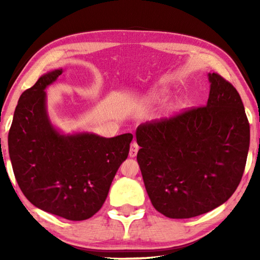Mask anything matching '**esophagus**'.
Masks as SVG:
<instances>
[{"instance_id": "obj_1", "label": "esophagus", "mask_w": 260, "mask_h": 260, "mask_svg": "<svg viewBox=\"0 0 260 260\" xmlns=\"http://www.w3.org/2000/svg\"><path fill=\"white\" fill-rule=\"evenodd\" d=\"M139 148H140V146L137 145L136 142L132 143L131 147H129V156L131 157H135L137 155V152H139Z\"/></svg>"}]
</instances>
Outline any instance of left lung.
<instances>
[{"label":"left lung","instance_id":"left-lung-1","mask_svg":"<svg viewBox=\"0 0 260 260\" xmlns=\"http://www.w3.org/2000/svg\"><path fill=\"white\" fill-rule=\"evenodd\" d=\"M204 107L136 128L143 181L158 212L187 219L221 206L244 174L250 129L236 88L218 74H208Z\"/></svg>","mask_w":260,"mask_h":260}]
</instances>
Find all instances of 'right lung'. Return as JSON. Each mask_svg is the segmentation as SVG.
<instances>
[{"label": "right lung", "instance_id": "add662e5", "mask_svg": "<svg viewBox=\"0 0 260 260\" xmlns=\"http://www.w3.org/2000/svg\"><path fill=\"white\" fill-rule=\"evenodd\" d=\"M63 69L42 75L20 96L9 132V154L25 198L43 211L73 221L102 208L133 135L103 137L90 132L64 134L52 124L46 89Z\"/></svg>", "mask_w": 260, "mask_h": 260}]
</instances>
